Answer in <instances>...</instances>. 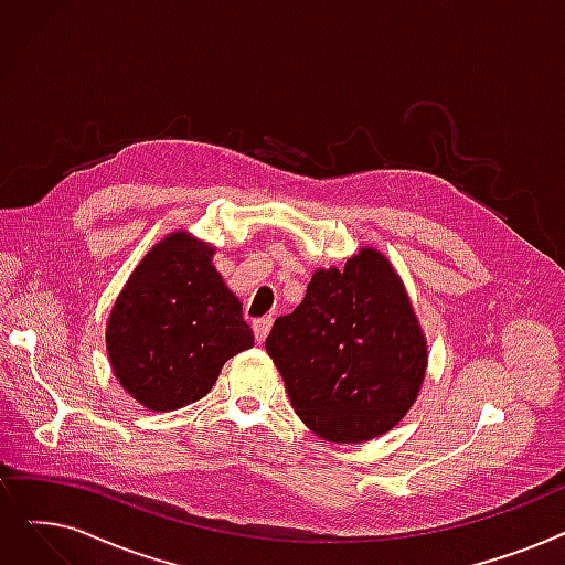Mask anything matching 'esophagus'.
<instances>
[{
	"label": "esophagus",
	"instance_id": "obj_1",
	"mask_svg": "<svg viewBox=\"0 0 565 565\" xmlns=\"http://www.w3.org/2000/svg\"><path fill=\"white\" fill-rule=\"evenodd\" d=\"M273 323H275V318H273V316L256 318V321L252 323V328H254V334H256V341H258V343H263V341H265L267 332L273 330Z\"/></svg>",
	"mask_w": 565,
	"mask_h": 565
}]
</instances>
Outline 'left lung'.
Segmentation results:
<instances>
[{"label": "left lung", "instance_id": "left-lung-1", "mask_svg": "<svg viewBox=\"0 0 565 565\" xmlns=\"http://www.w3.org/2000/svg\"><path fill=\"white\" fill-rule=\"evenodd\" d=\"M300 420L332 444L395 427L427 370V339L392 263L360 249L343 269H316L305 300L265 339Z\"/></svg>", "mask_w": 565, "mask_h": 565}]
</instances>
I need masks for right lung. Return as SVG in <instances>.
Returning <instances> with one entry per match:
<instances>
[{"instance_id": "obj_1", "label": "right lung", "mask_w": 565, "mask_h": 565, "mask_svg": "<svg viewBox=\"0 0 565 565\" xmlns=\"http://www.w3.org/2000/svg\"><path fill=\"white\" fill-rule=\"evenodd\" d=\"M212 256V244L170 233L117 296L106 349L119 385L145 408L163 413L199 402L222 366L254 347L242 302Z\"/></svg>"}]
</instances>
